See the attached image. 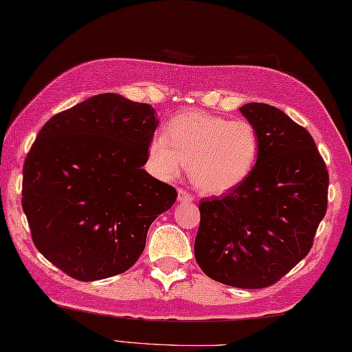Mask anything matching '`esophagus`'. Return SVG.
I'll list each match as a JSON object with an SVG mask.
<instances>
[{"instance_id":"34e87169","label":"esophagus","mask_w":352,"mask_h":352,"mask_svg":"<svg viewBox=\"0 0 352 352\" xmlns=\"http://www.w3.org/2000/svg\"><path fill=\"white\" fill-rule=\"evenodd\" d=\"M193 199H195V197H193L192 193L186 192L184 189L178 190V201H180V203H192Z\"/></svg>"}]
</instances>
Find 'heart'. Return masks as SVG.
Listing matches in <instances>:
<instances>
[{"label":"heart","instance_id":"obj_1","mask_svg":"<svg viewBox=\"0 0 352 352\" xmlns=\"http://www.w3.org/2000/svg\"><path fill=\"white\" fill-rule=\"evenodd\" d=\"M260 154V138L251 122L190 110L172 118L164 134L149 142L148 155L164 178L184 164L197 188L210 195L233 190L250 177Z\"/></svg>","mask_w":352,"mask_h":352}]
</instances>
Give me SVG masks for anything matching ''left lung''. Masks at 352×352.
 <instances>
[{
	"label": "left lung",
	"mask_w": 352,
	"mask_h": 352,
	"mask_svg": "<svg viewBox=\"0 0 352 352\" xmlns=\"http://www.w3.org/2000/svg\"><path fill=\"white\" fill-rule=\"evenodd\" d=\"M241 113L258 133V159L241 186L201 199L195 258L214 281L263 289L311 250L330 177L310 133L284 111L250 102Z\"/></svg>",
	"instance_id": "8db88e82"
}]
</instances>
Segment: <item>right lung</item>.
Here are the masks:
<instances>
[{"mask_svg":"<svg viewBox=\"0 0 352 352\" xmlns=\"http://www.w3.org/2000/svg\"><path fill=\"white\" fill-rule=\"evenodd\" d=\"M155 110L118 94L95 95L42 126L22 170V208L37 251L80 281L125 272L149 226L177 199L142 166Z\"/></svg>","mask_w":352,"mask_h":352,"instance_id":"right-lung-1","label":"right lung"}]
</instances>
